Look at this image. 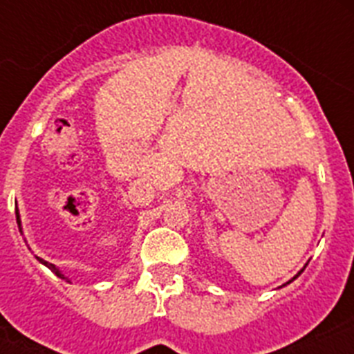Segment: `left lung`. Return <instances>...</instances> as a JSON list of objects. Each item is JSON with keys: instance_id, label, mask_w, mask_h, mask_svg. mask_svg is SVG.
<instances>
[{"instance_id": "1", "label": "left lung", "mask_w": 354, "mask_h": 354, "mask_svg": "<svg viewBox=\"0 0 354 354\" xmlns=\"http://www.w3.org/2000/svg\"><path fill=\"white\" fill-rule=\"evenodd\" d=\"M299 274H301V272H299ZM299 274H297V275H299ZM297 275H296V277H297ZM296 277H294V279H296Z\"/></svg>"}]
</instances>
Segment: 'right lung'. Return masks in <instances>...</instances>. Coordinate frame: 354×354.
I'll use <instances>...</instances> for the list:
<instances>
[{"mask_svg": "<svg viewBox=\"0 0 354 354\" xmlns=\"http://www.w3.org/2000/svg\"><path fill=\"white\" fill-rule=\"evenodd\" d=\"M16 222H18V227H19V215H18V213H16ZM38 259H40V257H38ZM40 263H44V264H46L47 268H51V270H53V272H55V274H57V275H58V277H62V279H66V277H64V275H62V274H60V272H58V270H57V268H55V266H53V264H47V263H46V261H41V259H40Z\"/></svg>", "mask_w": 354, "mask_h": 354, "instance_id": "add662e5", "label": "right lung"}]
</instances>
